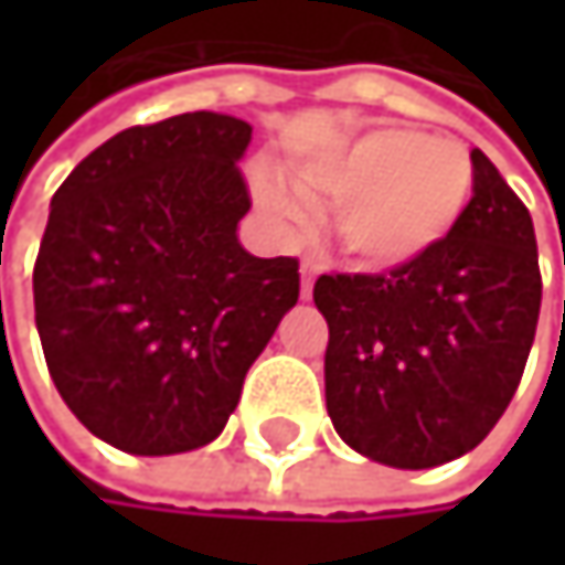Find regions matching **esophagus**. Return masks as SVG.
<instances>
[{
	"label": "esophagus",
	"instance_id": "obj_1",
	"mask_svg": "<svg viewBox=\"0 0 565 565\" xmlns=\"http://www.w3.org/2000/svg\"><path fill=\"white\" fill-rule=\"evenodd\" d=\"M317 275H320V262H317V258H303V262H300V294H303V297H310Z\"/></svg>",
	"mask_w": 565,
	"mask_h": 565
}]
</instances>
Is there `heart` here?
I'll list each match as a JSON object with an SVG mask.
<instances>
[{"label":"heart","mask_w":565,"mask_h":565,"mask_svg":"<svg viewBox=\"0 0 565 565\" xmlns=\"http://www.w3.org/2000/svg\"><path fill=\"white\" fill-rule=\"evenodd\" d=\"M290 185L303 202H340L333 215L340 252L360 268L390 271L422 258L458 225L475 189V163L458 140L380 127L294 167ZM258 195L278 218H300V202L281 182L262 179Z\"/></svg>","instance_id":"b5f03b06"}]
</instances>
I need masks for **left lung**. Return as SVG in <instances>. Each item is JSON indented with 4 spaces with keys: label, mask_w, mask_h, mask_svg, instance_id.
Listing matches in <instances>:
<instances>
[{
    "label": "left lung",
    "mask_w": 565,
    "mask_h": 565,
    "mask_svg": "<svg viewBox=\"0 0 565 565\" xmlns=\"http://www.w3.org/2000/svg\"><path fill=\"white\" fill-rule=\"evenodd\" d=\"M475 189L458 225L390 275H320L327 412L337 435L390 468H435L478 448L520 386L540 262L526 205L471 150Z\"/></svg>",
    "instance_id": "1"
}]
</instances>
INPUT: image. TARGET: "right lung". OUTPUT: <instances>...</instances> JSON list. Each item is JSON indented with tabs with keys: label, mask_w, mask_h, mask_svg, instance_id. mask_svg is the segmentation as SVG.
<instances>
[{
	"label": "right lung",
	"mask_w": 565,
	"mask_h": 565,
	"mask_svg": "<svg viewBox=\"0 0 565 565\" xmlns=\"http://www.w3.org/2000/svg\"><path fill=\"white\" fill-rule=\"evenodd\" d=\"M252 127L195 110L120 130L52 195L35 327L57 393L130 455L209 445L297 303V258L238 245Z\"/></svg>",
	"instance_id": "1"
}]
</instances>
